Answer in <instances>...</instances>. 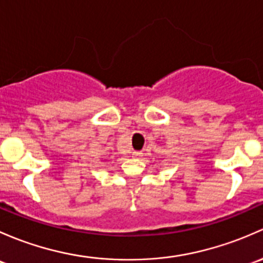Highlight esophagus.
Listing matches in <instances>:
<instances>
[{
    "label": "esophagus",
    "mask_w": 263,
    "mask_h": 263,
    "mask_svg": "<svg viewBox=\"0 0 263 263\" xmlns=\"http://www.w3.org/2000/svg\"><path fill=\"white\" fill-rule=\"evenodd\" d=\"M132 156H133V157H135V158H138V157H142V156H143V152L133 151V152H132Z\"/></svg>",
    "instance_id": "1"
}]
</instances>
